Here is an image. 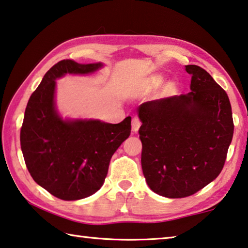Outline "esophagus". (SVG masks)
Segmentation results:
<instances>
[{
    "mask_svg": "<svg viewBox=\"0 0 248 248\" xmlns=\"http://www.w3.org/2000/svg\"><path fill=\"white\" fill-rule=\"evenodd\" d=\"M141 125V121L138 117H133L132 118V121H131V128H132V131L133 132H137L139 130Z\"/></svg>",
    "mask_w": 248,
    "mask_h": 248,
    "instance_id": "34e87169",
    "label": "esophagus"
}]
</instances>
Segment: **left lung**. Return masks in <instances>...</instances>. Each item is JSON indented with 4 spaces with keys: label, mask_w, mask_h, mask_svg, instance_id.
<instances>
[{
    "label": "left lung",
    "mask_w": 248,
    "mask_h": 248,
    "mask_svg": "<svg viewBox=\"0 0 248 248\" xmlns=\"http://www.w3.org/2000/svg\"><path fill=\"white\" fill-rule=\"evenodd\" d=\"M191 92L141 104V166L155 193L190 196L221 173L234 132L229 96L196 65L186 66Z\"/></svg>",
    "instance_id": "left-lung-1"
}]
</instances>
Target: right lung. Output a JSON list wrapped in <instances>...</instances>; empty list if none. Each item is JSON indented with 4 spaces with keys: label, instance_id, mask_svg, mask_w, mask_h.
Listing matches in <instances>:
<instances>
[{
    "label": "right lung",
    "instance_id": "add662e5",
    "mask_svg": "<svg viewBox=\"0 0 248 248\" xmlns=\"http://www.w3.org/2000/svg\"><path fill=\"white\" fill-rule=\"evenodd\" d=\"M103 62L64 60L45 74L27 103L21 129V149L33 180L64 201L81 200L99 190L110 159L130 136L131 117L119 124L93 118H64L56 106V79L89 75Z\"/></svg>",
    "mask_w": 248,
    "mask_h": 248
}]
</instances>
